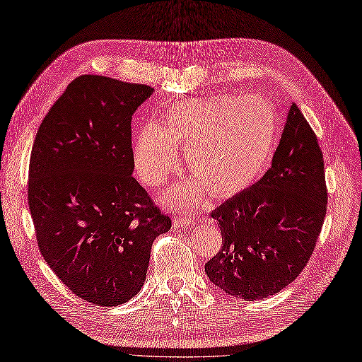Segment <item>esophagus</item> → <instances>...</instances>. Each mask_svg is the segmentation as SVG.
<instances>
[{"instance_id":"obj_1","label":"esophagus","mask_w":362,"mask_h":362,"mask_svg":"<svg viewBox=\"0 0 362 362\" xmlns=\"http://www.w3.org/2000/svg\"><path fill=\"white\" fill-rule=\"evenodd\" d=\"M194 219H189L186 216H176L173 219V226L174 228H186V226H192Z\"/></svg>"}]
</instances>
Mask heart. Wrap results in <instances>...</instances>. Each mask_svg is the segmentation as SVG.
I'll list each match as a JSON object with an SVG mask.
<instances>
[{
	"instance_id": "1",
	"label": "heart",
	"mask_w": 362,
	"mask_h": 362,
	"mask_svg": "<svg viewBox=\"0 0 362 362\" xmlns=\"http://www.w3.org/2000/svg\"><path fill=\"white\" fill-rule=\"evenodd\" d=\"M279 132L274 105L240 93L192 98L171 105L160 125H146L134 140L139 177L151 188L163 185L179 167L185 149L192 182L174 188L168 202L180 207L202 203L204 189L231 197L257 182L269 165Z\"/></svg>"
}]
</instances>
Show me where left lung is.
Masks as SVG:
<instances>
[{
  "instance_id": "1",
  "label": "left lung",
  "mask_w": 362,
  "mask_h": 362,
  "mask_svg": "<svg viewBox=\"0 0 362 362\" xmlns=\"http://www.w3.org/2000/svg\"><path fill=\"white\" fill-rule=\"evenodd\" d=\"M327 199L322 151L293 103L272 167L249 189L211 211L222 247L206 264L209 279L246 301L282 291L312 257Z\"/></svg>"
}]
</instances>
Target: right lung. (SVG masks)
<instances>
[{
    "label": "right lung",
    "mask_w": 362,
    "mask_h": 362,
    "mask_svg": "<svg viewBox=\"0 0 362 362\" xmlns=\"http://www.w3.org/2000/svg\"><path fill=\"white\" fill-rule=\"evenodd\" d=\"M153 88L83 74L52 105L33 144L28 204L38 249L78 298L112 307L141 289L171 218L132 177L131 120Z\"/></svg>",
    "instance_id": "add662e5"
}]
</instances>
